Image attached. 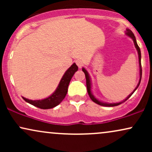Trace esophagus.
<instances>
[{
    "label": "esophagus",
    "instance_id": "obj_1",
    "mask_svg": "<svg viewBox=\"0 0 152 152\" xmlns=\"http://www.w3.org/2000/svg\"><path fill=\"white\" fill-rule=\"evenodd\" d=\"M76 65L78 66V67L79 68H81L82 67V66H83V62L81 61V60H76Z\"/></svg>",
    "mask_w": 152,
    "mask_h": 152
}]
</instances>
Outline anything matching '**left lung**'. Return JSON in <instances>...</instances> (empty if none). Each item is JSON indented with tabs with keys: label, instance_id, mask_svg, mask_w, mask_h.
<instances>
[{
	"label": "left lung",
	"instance_id": "8db88e82",
	"mask_svg": "<svg viewBox=\"0 0 152 152\" xmlns=\"http://www.w3.org/2000/svg\"><path fill=\"white\" fill-rule=\"evenodd\" d=\"M125 34L127 36H129V37L132 38V40H133L134 41V46H135V48L137 50V53H138V56H139V83H138L137 87H136L135 88H134V90L128 96L126 97V99H124V100H123L122 102H117V103H107V102H103L102 101L99 100L98 99L96 98L95 96H94V94H92V91H91V87H92V84H91V77H90V75L88 74V72L87 71L86 69H85V68H82V71H83V73L85 74V76H86V87H87V91H88V96H89V97L91 99L92 101H93L94 102H95L96 104H99V105H101V106H108V107H112V106H118L119 105V104H122V103L125 102L134 93V91H135L137 89V88L139 87V84H140V82H141V79H142V65H141V58H142V56H141V50H140V48H139V46H138L137 43V40H136V38L135 36H134V34L132 33V31L129 30V29H126V31H125Z\"/></svg>",
	"mask_w": 152,
	"mask_h": 152
}]
</instances>
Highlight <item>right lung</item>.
<instances>
[{
    "mask_svg": "<svg viewBox=\"0 0 152 152\" xmlns=\"http://www.w3.org/2000/svg\"><path fill=\"white\" fill-rule=\"evenodd\" d=\"M77 71L78 66L74 63L68 69V70L66 71L65 74L62 76L55 91L46 99H41V100H31V99L24 98L23 96L22 98L27 103L38 108H40V109H52V108L58 106L65 98L71 78L73 77L74 74Z\"/></svg>",
    "mask_w": 152,
    "mask_h": 152,
    "instance_id": "1",
    "label": "right lung"
}]
</instances>
